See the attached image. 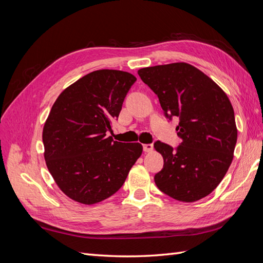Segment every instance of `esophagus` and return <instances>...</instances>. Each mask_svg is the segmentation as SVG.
Instances as JSON below:
<instances>
[{"instance_id":"34e87169","label":"esophagus","mask_w":263,"mask_h":263,"mask_svg":"<svg viewBox=\"0 0 263 263\" xmlns=\"http://www.w3.org/2000/svg\"><path fill=\"white\" fill-rule=\"evenodd\" d=\"M154 150V146L153 144H146L144 145V151L145 153H151V151Z\"/></svg>"}]
</instances>
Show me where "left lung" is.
Listing matches in <instances>:
<instances>
[{"instance_id": "8db88e82", "label": "left lung", "mask_w": 263, "mask_h": 263, "mask_svg": "<svg viewBox=\"0 0 263 263\" xmlns=\"http://www.w3.org/2000/svg\"><path fill=\"white\" fill-rule=\"evenodd\" d=\"M138 74L158 95L165 116L180 118L177 151L161 141L154 145L163 158L156 185L174 200H201L218 186L233 161L237 127L232 103L210 77L186 62L142 68Z\"/></svg>"}]
</instances>
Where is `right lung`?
<instances>
[{
	"instance_id": "1",
	"label": "right lung",
	"mask_w": 263,
	"mask_h": 263,
	"mask_svg": "<svg viewBox=\"0 0 263 263\" xmlns=\"http://www.w3.org/2000/svg\"><path fill=\"white\" fill-rule=\"evenodd\" d=\"M136 77L97 70L63 90L43 129L44 157L55 184L84 205L106 200L122 187L142 154L139 142L106 136Z\"/></svg>"
}]
</instances>
